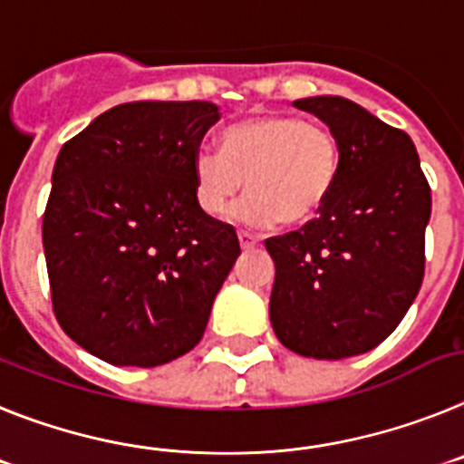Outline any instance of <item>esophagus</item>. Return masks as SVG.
<instances>
[{"instance_id": "34e87169", "label": "esophagus", "mask_w": 464, "mask_h": 464, "mask_svg": "<svg viewBox=\"0 0 464 464\" xmlns=\"http://www.w3.org/2000/svg\"><path fill=\"white\" fill-rule=\"evenodd\" d=\"M237 240H240V247L243 249H252L256 243H259V240L247 231H237Z\"/></svg>"}]
</instances>
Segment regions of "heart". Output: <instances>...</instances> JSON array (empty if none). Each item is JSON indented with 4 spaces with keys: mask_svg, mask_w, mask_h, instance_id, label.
<instances>
[{
    "mask_svg": "<svg viewBox=\"0 0 464 464\" xmlns=\"http://www.w3.org/2000/svg\"><path fill=\"white\" fill-rule=\"evenodd\" d=\"M193 193L205 215L221 217L233 198L236 219L247 227H296L324 208L338 175V142L332 130L299 116H249L221 135V151L193 156Z\"/></svg>",
    "mask_w": 464,
    "mask_h": 464,
    "instance_id": "obj_1",
    "label": "heart"
}]
</instances>
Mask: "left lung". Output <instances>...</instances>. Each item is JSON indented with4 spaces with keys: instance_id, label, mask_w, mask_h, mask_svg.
Instances as JSON below:
<instances>
[{
    "instance_id": "left-lung-1",
    "label": "left lung",
    "mask_w": 464,
    "mask_h": 464,
    "mask_svg": "<svg viewBox=\"0 0 464 464\" xmlns=\"http://www.w3.org/2000/svg\"><path fill=\"white\" fill-rule=\"evenodd\" d=\"M338 142V175L320 217L266 240L276 261L271 324L315 360L369 353L397 329L425 276L432 193L416 144L338 95L294 102Z\"/></svg>"
}]
</instances>
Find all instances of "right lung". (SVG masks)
Wrapping results in <instances>:
<instances>
[{
    "mask_svg": "<svg viewBox=\"0 0 464 464\" xmlns=\"http://www.w3.org/2000/svg\"><path fill=\"white\" fill-rule=\"evenodd\" d=\"M212 102H126L64 142L44 212V255L64 334L116 366L196 348L240 243L193 193Z\"/></svg>",
    "mask_w": 464,
    "mask_h": 464,
    "instance_id": "1",
    "label": "right lung"
}]
</instances>
